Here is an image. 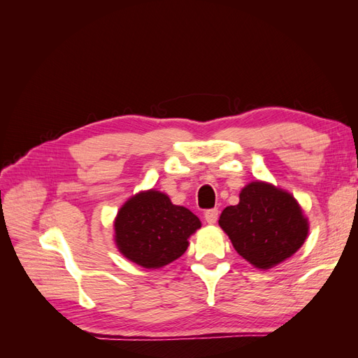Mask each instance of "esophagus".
<instances>
[{
	"mask_svg": "<svg viewBox=\"0 0 358 358\" xmlns=\"http://www.w3.org/2000/svg\"><path fill=\"white\" fill-rule=\"evenodd\" d=\"M218 209H209V210H206L204 212V220H206V222L208 224H210V225H213V224H216V221H218Z\"/></svg>",
	"mask_w": 358,
	"mask_h": 358,
	"instance_id": "obj_1",
	"label": "esophagus"
}]
</instances>
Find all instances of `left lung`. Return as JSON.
<instances>
[{
	"instance_id": "1",
	"label": "left lung",
	"mask_w": 358,
	"mask_h": 358,
	"mask_svg": "<svg viewBox=\"0 0 358 358\" xmlns=\"http://www.w3.org/2000/svg\"><path fill=\"white\" fill-rule=\"evenodd\" d=\"M218 222L237 254L259 270L294 255L309 234V221L294 196L263 180L245 185L239 204L227 206Z\"/></svg>"
}]
</instances>
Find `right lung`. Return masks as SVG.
Returning <instances> with one entry per match:
<instances>
[{"label": "right lung", "instance_id": "1", "mask_svg": "<svg viewBox=\"0 0 358 358\" xmlns=\"http://www.w3.org/2000/svg\"><path fill=\"white\" fill-rule=\"evenodd\" d=\"M200 227L189 209L173 204L167 194L152 188L129 197L117 210L115 243L129 262L161 268L183 255Z\"/></svg>", "mask_w": 358, "mask_h": 358}]
</instances>
